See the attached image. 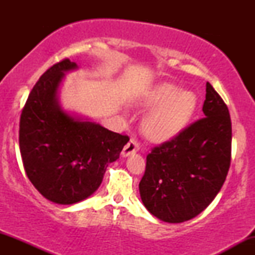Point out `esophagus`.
Masks as SVG:
<instances>
[{"instance_id": "obj_1", "label": "esophagus", "mask_w": 255, "mask_h": 255, "mask_svg": "<svg viewBox=\"0 0 255 255\" xmlns=\"http://www.w3.org/2000/svg\"><path fill=\"white\" fill-rule=\"evenodd\" d=\"M139 148H140V145L137 144L136 140L130 139L129 141L127 142V145L124 147V150H122V156L128 157L129 154H133V153H135V152L139 151Z\"/></svg>"}]
</instances>
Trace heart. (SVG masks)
<instances>
[{
    "label": "heart",
    "mask_w": 255,
    "mask_h": 255,
    "mask_svg": "<svg viewBox=\"0 0 255 255\" xmlns=\"http://www.w3.org/2000/svg\"><path fill=\"white\" fill-rule=\"evenodd\" d=\"M152 109L142 120L144 135L153 142L174 139L188 126L198 107L197 95L170 83L154 86L144 99Z\"/></svg>",
    "instance_id": "1"
}]
</instances>
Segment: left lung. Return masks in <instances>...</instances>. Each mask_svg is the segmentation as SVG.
I'll use <instances>...</instances> for the list:
<instances>
[{
	"mask_svg": "<svg viewBox=\"0 0 255 255\" xmlns=\"http://www.w3.org/2000/svg\"><path fill=\"white\" fill-rule=\"evenodd\" d=\"M203 111L204 119L153 147L146 157L140 197L148 212L163 222L182 223L203 212L229 171V110L210 83Z\"/></svg>",
	"mask_w": 255,
	"mask_h": 255,
	"instance_id": "left-lung-1",
	"label": "left lung"
}]
</instances>
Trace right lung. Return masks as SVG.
<instances>
[{"mask_svg": "<svg viewBox=\"0 0 255 255\" xmlns=\"http://www.w3.org/2000/svg\"><path fill=\"white\" fill-rule=\"evenodd\" d=\"M77 68L69 58L50 67L33 86L20 116L26 175L44 198L61 205L79 203L97 191L107 166L129 141L127 135L61 108L58 87L64 73Z\"/></svg>", "mask_w": 255, "mask_h": 255, "instance_id": "add662e5", "label": "right lung"}]
</instances>
